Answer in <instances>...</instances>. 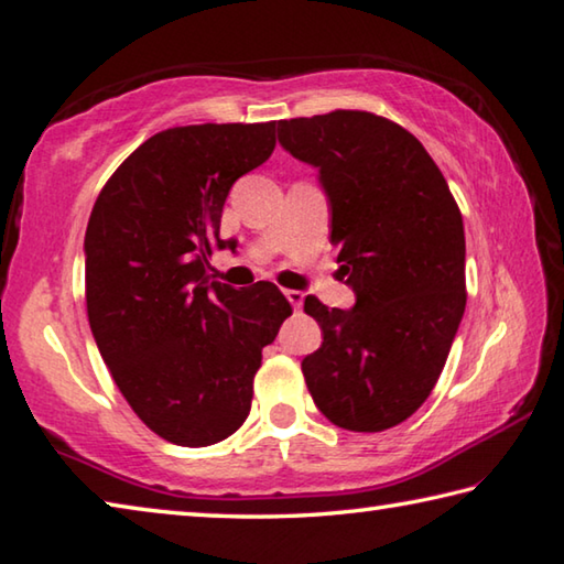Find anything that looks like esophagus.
I'll return each instance as SVG.
<instances>
[{
  "mask_svg": "<svg viewBox=\"0 0 564 564\" xmlns=\"http://www.w3.org/2000/svg\"><path fill=\"white\" fill-rule=\"evenodd\" d=\"M284 297L292 304L294 310H302V302H304V292L300 290H284Z\"/></svg>",
  "mask_w": 564,
  "mask_h": 564,
  "instance_id": "34e87169",
  "label": "esophagus"
}]
</instances>
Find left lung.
Returning <instances> with one entry per match:
<instances>
[{
	"mask_svg": "<svg viewBox=\"0 0 564 564\" xmlns=\"http://www.w3.org/2000/svg\"><path fill=\"white\" fill-rule=\"evenodd\" d=\"M276 140L319 170L332 245L355 307L304 300L322 347L302 359L312 400L337 427L382 432L420 410L465 315L463 215L408 129L359 109L282 119Z\"/></svg>",
	"mask_w": 564,
	"mask_h": 564,
	"instance_id": "obj_1",
	"label": "left lung"
}]
</instances>
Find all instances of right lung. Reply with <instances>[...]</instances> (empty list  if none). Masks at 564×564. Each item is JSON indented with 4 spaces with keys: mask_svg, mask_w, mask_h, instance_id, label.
<instances>
[{
    "mask_svg": "<svg viewBox=\"0 0 564 564\" xmlns=\"http://www.w3.org/2000/svg\"><path fill=\"white\" fill-rule=\"evenodd\" d=\"M274 122L154 134L101 187L85 235L87 317L119 392L147 427L207 447L242 427L262 349L292 307L270 282L235 290L209 257L232 184L270 160Z\"/></svg>",
    "mask_w": 564,
    "mask_h": 564,
    "instance_id": "add662e5",
    "label": "right lung"
}]
</instances>
